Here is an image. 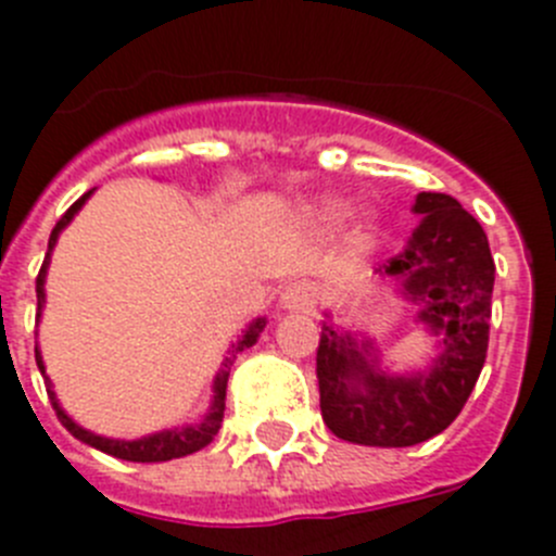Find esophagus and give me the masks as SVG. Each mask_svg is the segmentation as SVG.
Segmentation results:
<instances>
[{
  "instance_id": "1",
  "label": "esophagus",
  "mask_w": 556,
  "mask_h": 556,
  "mask_svg": "<svg viewBox=\"0 0 556 556\" xmlns=\"http://www.w3.org/2000/svg\"><path fill=\"white\" fill-rule=\"evenodd\" d=\"M282 304L288 309H296V313H309L318 304V288L307 279H296L285 288Z\"/></svg>"
}]
</instances>
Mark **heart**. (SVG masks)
Here are the masks:
<instances>
[{"instance_id": "1", "label": "heart", "mask_w": 556, "mask_h": 556, "mask_svg": "<svg viewBox=\"0 0 556 556\" xmlns=\"http://www.w3.org/2000/svg\"><path fill=\"white\" fill-rule=\"evenodd\" d=\"M321 216L327 218V222H340V218L346 216V207H343V204H338V202H332V204H327V207L321 210Z\"/></svg>"}]
</instances>
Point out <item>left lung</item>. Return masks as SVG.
<instances>
[{
    "label": "left lung",
    "instance_id": "left-lung-1",
    "mask_svg": "<svg viewBox=\"0 0 556 556\" xmlns=\"http://www.w3.org/2000/svg\"><path fill=\"white\" fill-rule=\"evenodd\" d=\"M407 247L379 271L421 302V321L443 334V352L415 377L384 374L349 332L324 324L315 374L329 432L359 446L402 448L440 434L459 415L488 357L490 299L496 263L488 235L446 193H418Z\"/></svg>",
    "mask_w": 556,
    "mask_h": 556
}]
</instances>
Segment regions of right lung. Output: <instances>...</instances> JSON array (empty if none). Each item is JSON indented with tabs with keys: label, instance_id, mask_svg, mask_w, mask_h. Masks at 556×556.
Returning <instances> with one entry per match:
<instances>
[{
	"label": "right lung",
	"instance_id": "1",
	"mask_svg": "<svg viewBox=\"0 0 556 556\" xmlns=\"http://www.w3.org/2000/svg\"><path fill=\"white\" fill-rule=\"evenodd\" d=\"M91 197V191L85 193V197H79L77 202L72 204V207L60 216V222L54 224L52 235H49V252H52L54 241H58L60 229L66 227L68 222L74 218V213H77L79 207L85 204V199ZM49 252L47 257H43V266L41 271H38V279H35V293H38V315H41V307H43V277H47V266H49ZM263 327H266V321L263 318H257V321L252 324V327L247 329V334H243L238 343L232 346V352H229V357L224 359L222 371H218L216 377V396H213V407H210V415L204 418L202 424H197V427H185V429H166V432H157V434H149V438H141V440H110V438H99V434L93 432H85L83 427H77V424L68 418L63 409H60L58 399H54L52 393V384H49L47 379V393L49 399H52V407L54 413H58V421L63 424V427L68 429V432L74 434L77 440H83V443H88V446L99 448V452L104 454H113V457L118 459H129V463H166V459H177V457H188V454L199 452V448H204L207 443H213V438L218 434V429H222V421H224V402H227V382H229V368H232L235 357L243 352V349H249L252 343H257L260 332H263ZM35 363H38V368H41L43 374V359L41 354H38V349H35Z\"/></svg>",
	"mask_w": 556,
	"mask_h": 556
}]
</instances>
